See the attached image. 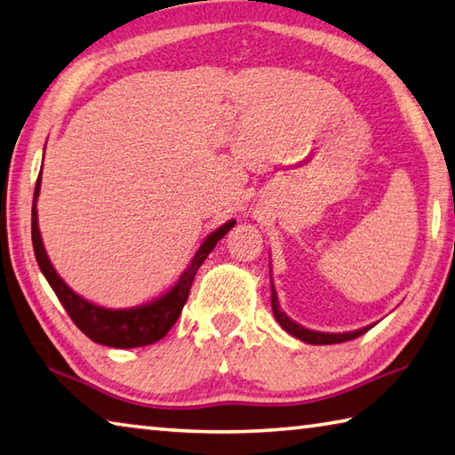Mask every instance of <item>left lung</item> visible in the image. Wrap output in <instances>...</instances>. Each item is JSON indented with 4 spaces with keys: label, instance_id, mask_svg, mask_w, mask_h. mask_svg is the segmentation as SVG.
Returning <instances> with one entry per match:
<instances>
[{
    "label": "left lung",
    "instance_id": "obj_1",
    "mask_svg": "<svg viewBox=\"0 0 455 455\" xmlns=\"http://www.w3.org/2000/svg\"><path fill=\"white\" fill-rule=\"evenodd\" d=\"M270 294H272V312H275V318L280 326H283L288 334H292L294 338H299V340L307 342V344H340V342H348L354 340V338H358L362 334H366L368 330L374 326H364L360 330H354V332H316V330H308L300 324H296L294 320H291L286 316V314L280 310V304H278V296L275 291V284L270 286Z\"/></svg>",
    "mask_w": 455,
    "mask_h": 455
}]
</instances>
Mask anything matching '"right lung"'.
Wrapping results in <instances>:
<instances>
[{"mask_svg": "<svg viewBox=\"0 0 455 455\" xmlns=\"http://www.w3.org/2000/svg\"><path fill=\"white\" fill-rule=\"evenodd\" d=\"M41 188V175L37 177L36 193H33V206H31V241H33V252L41 272L47 278L49 286L53 288L57 299L68 310L71 320L76 326L91 340L103 346H111V348H139V346H148L159 342L161 338L175 326L180 312H183L185 302L191 292L193 280L196 270L204 262L206 256L217 246V243L225 236L230 228L236 225V220H228L225 225L219 227L214 233L204 238L199 251L195 252L191 262L187 264L183 275L179 276L175 286L169 288L161 299H156L143 307L133 308H105L97 307V304L85 300L84 296L73 292L71 288L65 284V280L57 275L52 260L45 252L44 241H41L39 225H37V196Z\"/></svg>", "mask_w": 455, "mask_h": 455, "instance_id": "right-lung-1", "label": "right lung"}]
</instances>
